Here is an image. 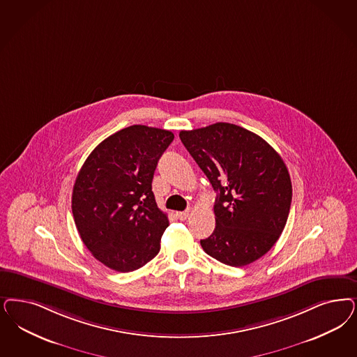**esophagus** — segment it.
Instances as JSON below:
<instances>
[{"instance_id":"esophagus-1","label":"esophagus","mask_w":357,"mask_h":357,"mask_svg":"<svg viewBox=\"0 0 357 357\" xmlns=\"http://www.w3.org/2000/svg\"><path fill=\"white\" fill-rule=\"evenodd\" d=\"M190 213H191V211L187 209V211H183V212H176L175 215H176V218H178L179 220H185V219L190 216Z\"/></svg>"}]
</instances>
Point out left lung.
<instances>
[{
	"label": "left lung",
	"mask_w": 357,
	"mask_h": 357,
	"mask_svg": "<svg viewBox=\"0 0 357 357\" xmlns=\"http://www.w3.org/2000/svg\"><path fill=\"white\" fill-rule=\"evenodd\" d=\"M179 137L218 192L215 231L200 240L204 252L229 266L262 257L282 234L291 206V181L281 155L234 123L182 130Z\"/></svg>",
	"instance_id": "8db88e82"
}]
</instances>
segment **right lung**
Masks as SVG:
<instances>
[{
  "instance_id": "right-lung-1",
  "label": "right lung",
  "mask_w": 357,
  "mask_h": 357,
  "mask_svg": "<svg viewBox=\"0 0 357 357\" xmlns=\"http://www.w3.org/2000/svg\"><path fill=\"white\" fill-rule=\"evenodd\" d=\"M170 130L132 125L88 155L73 190L75 225L95 259L112 271H137L154 259L169 227L151 191Z\"/></svg>"
}]
</instances>
